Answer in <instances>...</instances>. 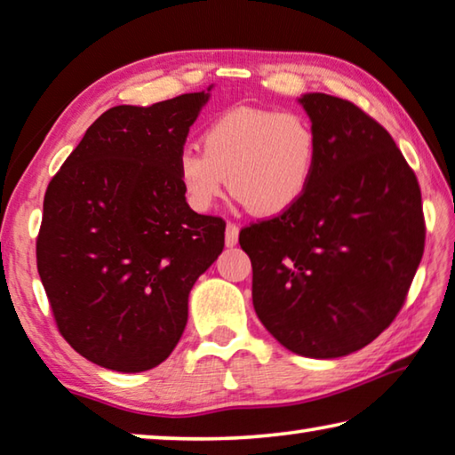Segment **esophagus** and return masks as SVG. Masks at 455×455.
Returning a JSON list of instances; mask_svg holds the SVG:
<instances>
[{
  "mask_svg": "<svg viewBox=\"0 0 455 455\" xmlns=\"http://www.w3.org/2000/svg\"><path fill=\"white\" fill-rule=\"evenodd\" d=\"M236 241H239V225H235V222H228L227 230H225L227 247H235Z\"/></svg>",
  "mask_w": 455,
  "mask_h": 455,
  "instance_id": "1",
  "label": "esophagus"
}]
</instances>
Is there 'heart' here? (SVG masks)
Here are the masks:
<instances>
[{"mask_svg": "<svg viewBox=\"0 0 455 455\" xmlns=\"http://www.w3.org/2000/svg\"><path fill=\"white\" fill-rule=\"evenodd\" d=\"M202 146H186L176 157L180 188L194 211H208L227 178L249 212L283 214L306 196L318 162L312 121L295 111L235 107L206 127Z\"/></svg>", "mask_w": 455, "mask_h": 455, "instance_id": "obj_1", "label": "heart"}]
</instances>
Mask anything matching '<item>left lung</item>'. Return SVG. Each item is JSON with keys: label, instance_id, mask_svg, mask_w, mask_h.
Masks as SVG:
<instances>
[{"label": "left lung", "instance_id": "obj_1", "mask_svg": "<svg viewBox=\"0 0 455 455\" xmlns=\"http://www.w3.org/2000/svg\"><path fill=\"white\" fill-rule=\"evenodd\" d=\"M318 135V162L291 211L244 227L253 306L295 355L338 358L391 326L423 257L415 172L393 137L346 99H299Z\"/></svg>", "mask_w": 455, "mask_h": 455}]
</instances>
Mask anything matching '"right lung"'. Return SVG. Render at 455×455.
<instances>
[{
	"label": "right lung",
	"mask_w": 455,
	"mask_h": 455,
	"mask_svg": "<svg viewBox=\"0 0 455 455\" xmlns=\"http://www.w3.org/2000/svg\"><path fill=\"white\" fill-rule=\"evenodd\" d=\"M206 100L202 91L113 107L46 188L42 285L64 340L105 369L141 372L172 355L192 285L225 247V220L194 212L176 176Z\"/></svg>",
	"instance_id": "add662e5"
}]
</instances>
